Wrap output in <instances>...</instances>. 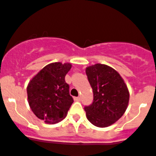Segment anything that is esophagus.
Masks as SVG:
<instances>
[{
  "mask_svg": "<svg viewBox=\"0 0 156 156\" xmlns=\"http://www.w3.org/2000/svg\"><path fill=\"white\" fill-rule=\"evenodd\" d=\"M80 96H78V97H75V98H74V100H76V101H80Z\"/></svg>",
  "mask_w": 156,
  "mask_h": 156,
  "instance_id": "1",
  "label": "esophagus"
}]
</instances>
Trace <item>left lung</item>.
<instances>
[{
	"instance_id": "8db88e82",
	"label": "left lung",
	"mask_w": 156,
	"mask_h": 156,
	"mask_svg": "<svg viewBox=\"0 0 156 156\" xmlns=\"http://www.w3.org/2000/svg\"><path fill=\"white\" fill-rule=\"evenodd\" d=\"M86 74L93 91V102L84 108L86 117L99 127L111 126L127 110L129 91L119 73L112 67L96 64L86 68Z\"/></svg>"
}]
</instances>
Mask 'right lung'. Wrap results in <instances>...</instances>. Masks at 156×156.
Wrapping results in <instances>:
<instances>
[{
    "mask_svg": "<svg viewBox=\"0 0 156 156\" xmlns=\"http://www.w3.org/2000/svg\"><path fill=\"white\" fill-rule=\"evenodd\" d=\"M70 63L48 64L32 78L27 86L28 102L35 115L46 123L53 124L66 117L73 103L65 76Z\"/></svg>",
    "mask_w": 156,
    "mask_h": 156,
    "instance_id": "obj_1",
    "label": "right lung"
}]
</instances>
